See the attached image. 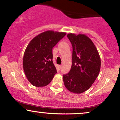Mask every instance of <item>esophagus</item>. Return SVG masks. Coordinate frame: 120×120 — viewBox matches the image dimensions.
Here are the masks:
<instances>
[{
	"instance_id": "esophagus-1",
	"label": "esophagus",
	"mask_w": 120,
	"mask_h": 120,
	"mask_svg": "<svg viewBox=\"0 0 120 120\" xmlns=\"http://www.w3.org/2000/svg\"><path fill=\"white\" fill-rule=\"evenodd\" d=\"M59 68L61 69V65H59Z\"/></svg>"
}]
</instances>
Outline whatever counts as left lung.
Listing matches in <instances>:
<instances>
[{
	"label": "left lung",
	"instance_id": "1",
	"mask_svg": "<svg viewBox=\"0 0 120 120\" xmlns=\"http://www.w3.org/2000/svg\"><path fill=\"white\" fill-rule=\"evenodd\" d=\"M73 47L71 71L63 75L67 90L74 94H81L92 86L98 76L101 60L93 41L83 34L67 35Z\"/></svg>",
	"mask_w": 120,
	"mask_h": 120
}]
</instances>
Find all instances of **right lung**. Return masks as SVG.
Here are the masks:
<instances>
[{"instance_id": "obj_1", "label": "right lung", "mask_w": 120, "mask_h": 120, "mask_svg": "<svg viewBox=\"0 0 120 120\" xmlns=\"http://www.w3.org/2000/svg\"><path fill=\"white\" fill-rule=\"evenodd\" d=\"M66 33L47 30L31 40L25 51L23 69L27 79L34 86H46L57 73L52 61V48Z\"/></svg>"}]
</instances>
